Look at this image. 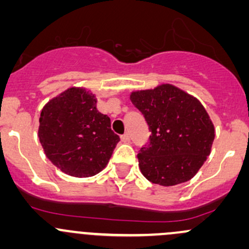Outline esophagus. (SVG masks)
Returning a JSON list of instances; mask_svg holds the SVG:
<instances>
[{
	"mask_svg": "<svg viewBox=\"0 0 249 249\" xmlns=\"http://www.w3.org/2000/svg\"><path fill=\"white\" fill-rule=\"evenodd\" d=\"M122 142L123 143H129L130 142V136L127 135V133H125V135L122 136Z\"/></svg>",
	"mask_w": 249,
	"mask_h": 249,
	"instance_id": "esophagus-1",
	"label": "esophagus"
}]
</instances>
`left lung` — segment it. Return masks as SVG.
I'll return each instance as SVG.
<instances>
[{"mask_svg": "<svg viewBox=\"0 0 249 249\" xmlns=\"http://www.w3.org/2000/svg\"><path fill=\"white\" fill-rule=\"evenodd\" d=\"M130 100L151 131L148 146L137 156L142 174L161 186L192 179L210 155L214 140L213 123L205 107L171 83L133 90Z\"/></svg>", "mask_w": 249, "mask_h": 249, "instance_id": "1", "label": "left lung"}]
</instances>
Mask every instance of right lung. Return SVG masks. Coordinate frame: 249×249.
<instances>
[{"instance_id":"add662e5","label":"right lung","mask_w":249,"mask_h":249,"mask_svg":"<svg viewBox=\"0 0 249 249\" xmlns=\"http://www.w3.org/2000/svg\"><path fill=\"white\" fill-rule=\"evenodd\" d=\"M95 94L71 87L52 98L39 118L38 137L46 158L63 173L88 178L108 163L119 136L98 111Z\"/></svg>"}]
</instances>
